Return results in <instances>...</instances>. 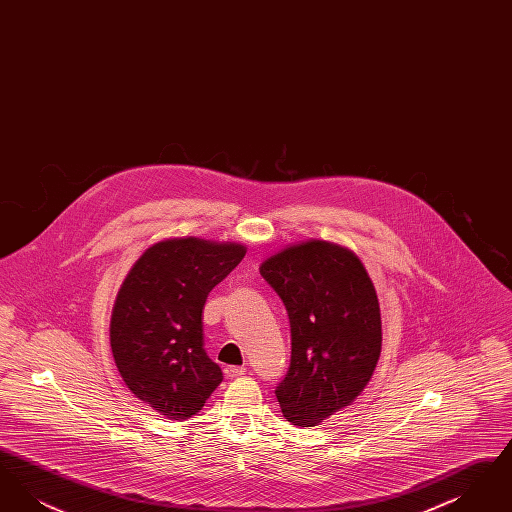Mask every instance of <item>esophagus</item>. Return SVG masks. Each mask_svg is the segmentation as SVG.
Returning a JSON list of instances; mask_svg holds the SVG:
<instances>
[{
	"label": "esophagus",
	"instance_id": "esophagus-1",
	"mask_svg": "<svg viewBox=\"0 0 512 512\" xmlns=\"http://www.w3.org/2000/svg\"><path fill=\"white\" fill-rule=\"evenodd\" d=\"M245 366H226L224 368V376L226 378H238V376H242V374H245Z\"/></svg>",
	"mask_w": 512,
	"mask_h": 512
}]
</instances>
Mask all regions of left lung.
Masks as SVG:
<instances>
[{
	"label": "left lung",
	"mask_w": 512,
	"mask_h": 512,
	"mask_svg": "<svg viewBox=\"0 0 512 512\" xmlns=\"http://www.w3.org/2000/svg\"><path fill=\"white\" fill-rule=\"evenodd\" d=\"M261 274L286 305L292 363L276 397L295 426H317L365 390L382 351L374 284L343 245L307 240L261 263Z\"/></svg>",
	"instance_id": "8db88e82"
}]
</instances>
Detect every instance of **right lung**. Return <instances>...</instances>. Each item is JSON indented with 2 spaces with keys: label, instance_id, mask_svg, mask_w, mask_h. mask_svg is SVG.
Returning a JSON list of instances; mask_svg holds the SVG:
<instances>
[{
  "label": "right lung",
  "instance_id": "obj_1",
  "mask_svg": "<svg viewBox=\"0 0 512 512\" xmlns=\"http://www.w3.org/2000/svg\"><path fill=\"white\" fill-rule=\"evenodd\" d=\"M247 247L194 236L149 245L128 270L111 315V351L124 384L171 420L199 413L222 382L203 349L209 292Z\"/></svg>",
  "mask_w": 512,
  "mask_h": 512
}]
</instances>
